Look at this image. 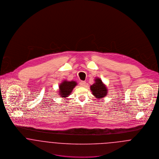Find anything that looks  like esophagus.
Returning <instances> with one entry per match:
<instances>
[{
    "label": "esophagus",
    "mask_w": 159,
    "mask_h": 159,
    "mask_svg": "<svg viewBox=\"0 0 159 159\" xmlns=\"http://www.w3.org/2000/svg\"><path fill=\"white\" fill-rule=\"evenodd\" d=\"M80 86L81 87H84L86 86V82L85 81H81L80 83Z\"/></svg>",
    "instance_id": "obj_1"
}]
</instances>
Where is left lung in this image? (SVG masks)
Returning <instances> with one entry per match:
<instances>
[{
    "label": "left lung",
    "instance_id": "8db88e82",
    "mask_svg": "<svg viewBox=\"0 0 159 159\" xmlns=\"http://www.w3.org/2000/svg\"><path fill=\"white\" fill-rule=\"evenodd\" d=\"M94 81L95 83L90 86L92 93L97 99H102L107 95V88L100 78H95Z\"/></svg>",
    "mask_w": 159,
    "mask_h": 159
}]
</instances>
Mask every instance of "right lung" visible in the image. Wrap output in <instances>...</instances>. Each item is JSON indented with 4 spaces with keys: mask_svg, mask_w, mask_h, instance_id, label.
<instances>
[{
    "mask_svg": "<svg viewBox=\"0 0 159 159\" xmlns=\"http://www.w3.org/2000/svg\"><path fill=\"white\" fill-rule=\"evenodd\" d=\"M77 85V83L75 81H68L64 80L59 86L58 94L63 98H66L71 94L74 88Z\"/></svg>",
    "mask_w": 159,
    "mask_h": 159,
    "instance_id": "right-lung-1",
    "label": "right lung"
}]
</instances>
